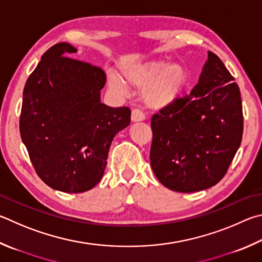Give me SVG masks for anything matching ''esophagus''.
<instances>
[{
	"label": "esophagus",
	"mask_w": 262,
	"mask_h": 262,
	"mask_svg": "<svg viewBox=\"0 0 262 262\" xmlns=\"http://www.w3.org/2000/svg\"><path fill=\"white\" fill-rule=\"evenodd\" d=\"M144 119H145L144 113L141 110H139V108H134V110L132 111V121L139 122V121H143Z\"/></svg>",
	"instance_id": "1"
}]
</instances>
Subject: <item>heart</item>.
<instances>
[{
	"label": "heart",
	"instance_id": "obj_1",
	"mask_svg": "<svg viewBox=\"0 0 262 262\" xmlns=\"http://www.w3.org/2000/svg\"><path fill=\"white\" fill-rule=\"evenodd\" d=\"M122 78L142 92V101L150 110L163 111L172 107L182 95L188 82V71L182 64L167 60H149L127 66ZM107 83L111 88L123 92L126 84L116 75L110 74Z\"/></svg>",
	"mask_w": 262,
	"mask_h": 262
}]
</instances>
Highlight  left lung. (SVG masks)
I'll list each match as a JSON object with an SVG mask.
<instances>
[{
	"label": "left lung",
	"mask_w": 262,
	"mask_h": 262,
	"mask_svg": "<svg viewBox=\"0 0 262 262\" xmlns=\"http://www.w3.org/2000/svg\"><path fill=\"white\" fill-rule=\"evenodd\" d=\"M198 83L167 110L152 116L150 163L166 188L194 192L225 177L243 136L238 84L208 51Z\"/></svg>",
	"instance_id": "8db88e82"
}]
</instances>
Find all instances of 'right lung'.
I'll use <instances>...</instances> for the list:
<instances>
[{
    "mask_svg": "<svg viewBox=\"0 0 262 262\" xmlns=\"http://www.w3.org/2000/svg\"><path fill=\"white\" fill-rule=\"evenodd\" d=\"M74 52L60 42L42 55L24 88L19 130L40 179L78 193L101 181L113 137L130 123V110L101 103L105 72L68 57Z\"/></svg>",
    "mask_w": 262,
    "mask_h": 262,
    "instance_id": "add662e5",
    "label": "right lung"
}]
</instances>
